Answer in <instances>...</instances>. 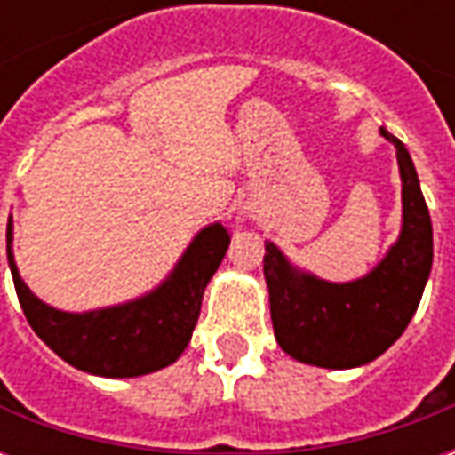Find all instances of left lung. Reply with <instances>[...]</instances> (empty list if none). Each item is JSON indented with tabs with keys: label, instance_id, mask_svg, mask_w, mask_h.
<instances>
[{
	"label": "left lung",
	"instance_id": "left-lung-1",
	"mask_svg": "<svg viewBox=\"0 0 455 455\" xmlns=\"http://www.w3.org/2000/svg\"><path fill=\"white\" fill-rule=\"evenodd\" d=\"M402 175V234L380 266L353 283H326L297 273L266 241L263 273L280 348L319 368H355L397 341L419 307L434 260L431 217L410 153L390 131Z\"/></svg>",
	"mask_w": 455,
	"mask_h": 455
}]
</instances>
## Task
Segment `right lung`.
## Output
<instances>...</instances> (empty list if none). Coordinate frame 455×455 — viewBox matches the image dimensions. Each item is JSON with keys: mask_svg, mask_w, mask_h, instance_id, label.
Listing matches in <instances>:
<instances>
[{"mask_svg": "<svg viewBox=\"0 0 455 455\" xmlns=\"http://www.w3.org/2000/svg\"><path fill=\"white\" fill-rule=\"evenodd\" d=\"M228 243L227 227L212 224L199 231L172 275L150 295L129 305L70 315L44 305L24 285L12 253V219L6 224V258L31 329L63 361L102 378H136L178 361L197 324L204 287L227 256Z\"/></svg>", "mask_w": 455, "mask_h": 455, "instance_id": "right-lung-1", "label": "right lung"}]
</instances>
